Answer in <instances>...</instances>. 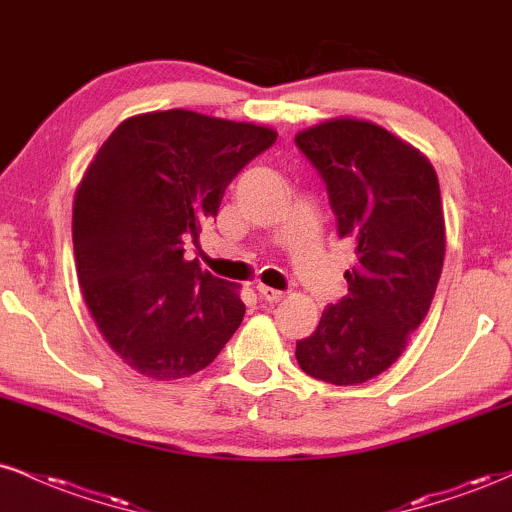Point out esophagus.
Instances as JSON below:
<instances>
[{
  "instance_id": "esophagus-1",
  "label": "esophagus",
  "mask_w": 512,
  "mask_h": 512,
  "mask_svg": "<svg viewBox=\"0 0 512 512\" xmlns=\"http://www.w3.org/2000/svg\"><path fill=\"white\" fill-rule=\"evenodd\" d=\"M257 293H260L262 301H267V303H279L281 298H284V291L269 289V286H264V284L257 286Z\"/></svg>"
}]
</instances>
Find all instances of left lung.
Masks as SVG:
<instances>
[{
    "label": "left lung",
    "mask_w": 512,
    "mask_h": 512,
    "mask_svg": "<svg viewBox=\"0 0 512 512\" xmlns=\"http://www.w3.org/2000/svg\"><path fill=\"white\" fill-rule=\"evenodd\" d=\"M327 187L339 238L354 240L349 291L296 342L298 366L361 385L402 356L424 322L445 257L438 175L419 149L368 120L334 117L296 134Z\"/></svg>",
    "instance_id": "left-lung-1"
}]
</instances>
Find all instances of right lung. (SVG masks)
Returning a JSON list of instances; mask_svg holds the SVG:
<instances>
[{
  "label": "right lung",
  "mask_w": 512,
  "mask_h": 512,
  "mask_svg": "<svg viewBox=\"0 0 512 512\" xmlns=\"http://www.w3.org/2000/svg\"><path fill=\"white\" fill-rule=\"evenodd\" d=\"M274 142L269 127L175 108L127 117L86 168L72 216L76 276L105 342L144 378L199 373L243 322L240 286L185 260V245Z\"/></svg>",
  "instance_id": "obj_1"
}]
</instances>
